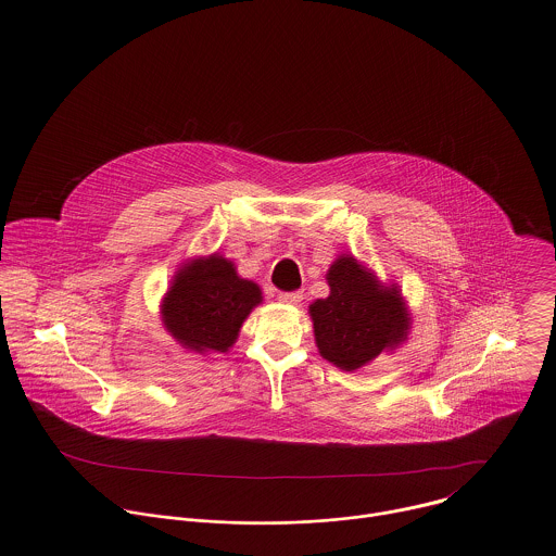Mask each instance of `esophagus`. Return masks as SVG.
Instances as JSON below:
<instances>
[{
    "mask_svg": "<svg viewBox=\"0 0 556 556\" xmlns=\"http://www.w3.org/2000/svg\"><path fill=\"white\" fill-rule=\"evenodd\" d=\"M279 302H283V304H300L302 302V291H279Z\"/></svg>",
    "mask_w": 556,
    "mask_h": 556,
    "instance_id": "obj_1",
    "label": "esophagus"
}]
</instances>
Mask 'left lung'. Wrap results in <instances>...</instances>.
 I'll list each match as a JSON object with an SVG mask.
<instances>
[{"label": "left lung", "instance_id": "1", "mask_svg": "<svg viewBox=\"0 0 556 556\" xmlns=\"http://www.w3.org/2000/svg\"><path fill=\"white\" fill-rule=\"evenodd\" d=\"M327 283L329 298L311 304L323 358L340 369L356 370L383 350L404 342L408 315L396 288H383L352 256L331 265Z\"/></svg>", "mask_w": 556, "mask_h": 556}]
</instances>
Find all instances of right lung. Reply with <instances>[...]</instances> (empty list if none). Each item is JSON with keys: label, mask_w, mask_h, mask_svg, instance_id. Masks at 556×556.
<instances>
[{"label": "right lung", "mask_w": 556, "mask_h": 556, "mask_svg": "<svg viewBox=\"0 0 556 556\" xmlns=\"http://www.w3.org/2000/svg\"><path fill=\"white\" fill-rule=\"evenodd\" d=\"M261 288L241 279L227 258L193 261L184 266L162 304L166 329L179 344L195 352H227L239 327L261 304Z\"/></svg>", "instance_id": "right-lung-1"}]
</instances>
